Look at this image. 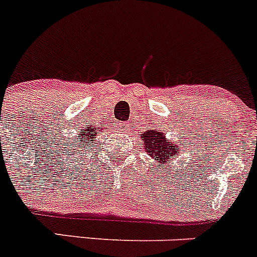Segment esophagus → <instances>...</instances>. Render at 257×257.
Returning a JSON list of instances; mask_svg holds the SVG:
<instances>
[{"mask_svg": "<svg viewBox=\"0 0 257 257\" xmlns=\"http://www.w3.org/2000/svg\"><path fill=\"white\" fill-rule=\"evenodd\" d=\"M117 127H118V128H119V130H121V131H124V130H126V128H127V127H128V124L123 123V122H121V123L117 124Z\"/></svg>", "mask_w": 257, "mask_h": 257, "instance_id": "34e87169", "label": "esophagus"}]
</instances>
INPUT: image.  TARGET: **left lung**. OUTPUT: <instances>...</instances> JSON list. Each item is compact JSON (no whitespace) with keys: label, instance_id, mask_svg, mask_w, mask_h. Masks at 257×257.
Segmentation results:
<instances>
[{"label":"left lung","instance_id":"left-lung-1","mask_svg":"<svg viewBox=\"0 0 257 257\" xmlns=\"http://www.w3.org/2000/svg\"><path fill=\"white\" fill-rule=\"evenodd\" d=\"M144 149L150 155L159 165H163L168 163V159L170 156H177L179 154L180 148L178 144L173 141H167L165 135L160 130H148L143 134Z\"/></svg>","mask_w":257,"mask_h":257}]
</instances>
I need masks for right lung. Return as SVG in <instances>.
<instances>
[{"label":"right lung","instance_id":"1","mask_svg":"<svg viewBox=\"0 0 257 257\" xmlns=\"http://www.w3.org/2000/svg\"><path fill=\"white\" fill-rule=\"evenodd\" d=\"M98 130V127H94L93 124H87L84 130L78 133L77 145L74 144V149L78 151V154H80L83 150H85L88 148V143H94L96 141L97 131Z\"/></svg>","mask_w":257,"mask_h":257}]
</instances>
